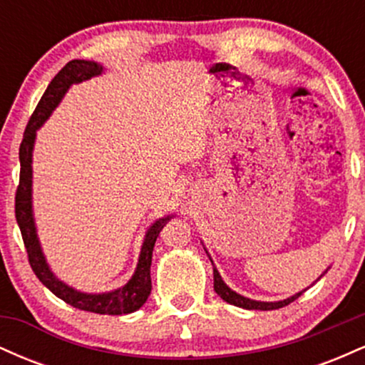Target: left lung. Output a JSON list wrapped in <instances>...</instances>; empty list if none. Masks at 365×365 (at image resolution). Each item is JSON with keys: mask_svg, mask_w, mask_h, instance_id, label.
<instances>
[{"mask_svg": "<svg viewBox=\"0 0 365 365\" xmlns=\"http://www.w3.org/2000/svg\"><path fill=\"white\" fill-rule=\"evenodd\" d=\"M209 259H211V257H209ZM324 273H328V269H326ZM324 273H322V274H324ZM212 274H215V292L217 293V295H220L221 299L225 300V302L237 305V307L247 309V311H274V309H282V307H284V305L292 304L293 300L299 299V297L302 295L305 290H307V288H305V290L295 293V295L288 297V299H284V300H278V302H259V300L247 299V297L240 295V293L233 292L232 288H230L228 284L223 282V278H221V274L217 273L215 264H212ZM322 274L317 279H321ZM317 279H316V282H317Z\"/></svg>", "mask_w": 365, "mask_h": 365, "instance_id": "left-lung-1", "label": "left lung"}]
</instances>
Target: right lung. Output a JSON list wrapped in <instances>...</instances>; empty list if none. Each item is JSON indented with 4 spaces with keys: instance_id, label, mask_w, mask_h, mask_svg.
Returning <instances> with one entry per match:
<instances>
[{
    "instance_id": "obj_1",
    "label": "right lung",
    "mask_w": 365,
    "mask_h": 365,
    "mask_svg": "<svg viewBox=\"0 0 365 365\" xmlns=\"http://www.w3.org/2000/svg\"><path fill=\"white\" fill-rule=\"evenodd\" d=\"M101 73L103 66L99 63L72 60L63 66L48 86V89H46L36 111L32 113L31 120H29L27 128L24 132L22 144H20V183L16 187L15 195V217L20 226V232H22L32 271L46 288H49L58 299L65 300L66 304L73 305L75 309H81V311L121 316V314L135 312L148 300L150 288H153V284H150V262H153L154 244H156V238L159 237L163 226L168 223L173 216L159 217L149 226L144 242H142L135 273L125 287L108 293H82L60 282L53 271L49 269L43 249H41L39 238H37L34 212H32V150H34L36 132L49 118V115L58 106V103L61 101V98L72 83L87 81V78Z\"/></svg>"
}]
</instances>
